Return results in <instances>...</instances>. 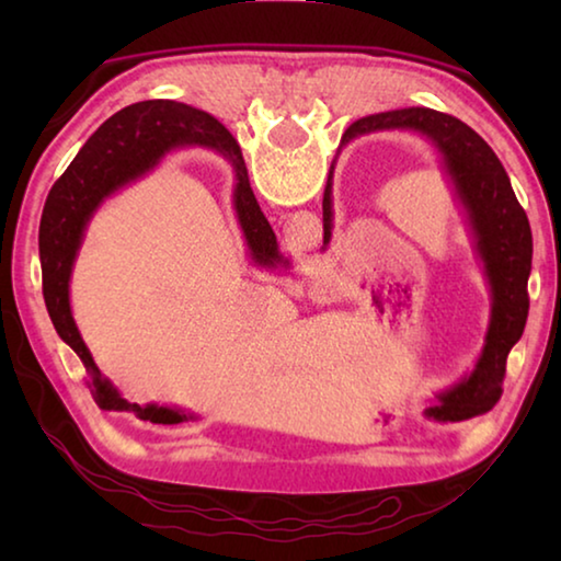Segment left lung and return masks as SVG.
<instances>
[{
    "instance_id": "obj_1",
    "label": "left lung",
    "mask_w": 561,
    "mask_h": 561,
    "mask_svg": "<svg viewBox=\"0 0 561 561\" xmlns=\"http://www.w3.org/2000/svg\"><path fill=\"white\" fill-rule=\"evenodd\" d=\"M383 128H413L433 138L445 158V168L458 190L462 205L468 207L480 257L492 287V321L488 344L462 383L438 396V405L428 408L435 421H465V417L488 413L502 396V378L510 348L525 331L529 299L527 279L531 272V230L525 210L517 203L507 170L500 158L470 126L462 121L431 108H403L358 118L344 133V140L360 133ZM217 150L232 160L242 178V150L220 121H217ZM324 244L331 237V180L324 190Z\"/></svg>"
}]
</instances>
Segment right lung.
<instances>
[{"instance_id": "right-lung-1", "label": "right lung", "mask_w": 561, "mask_h": 561, "mask_svg": "<svg viewBox=\"0 0 561 561\" xmlns=\"http://www.w3.org/2000/svg\"><path fill=\"white\" fill-rule=\"evenodd\" d=\"M217 121L210 113L197 111L178 101H140L118 111L87 140L66 173L56 180L46 197L39 225V260L44 279L46 311L56 334L69 344L93 374V396L103 411H133L140 421L158 425L183 423L185 415L170 408L123 401L116 388L103 381L87 344L76 329L69 307V279L81 244L83 227L103 197L130 183L158 163V158L175 144H207L217 148ZM247 173V168H244ZM234 210L247 237V244L260 264L279 262L277 237L267 217L262 215L250 178L237 173Z\"/></svg>"}]
</instances>
